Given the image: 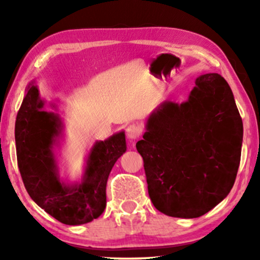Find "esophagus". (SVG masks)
I'll use <instances>...</instances> for the list:
<instances>
[{
	"label": "esophagus",
	"instance_id": "34e87169",
	"mask_svg": "<svg viewBox=\"0 0 260 260\" xmlns=\"http://www.w3.org/2000/svg\"><path fill=\"white\" fill-rule=\"evenodd\" d=\"M141 126L138 125V124H130V125L126 127V136L129 140H136V138L141 135Z\"/></svg>",
	"mask_w": 260,
	"mask_h": 260
}]
</instances>
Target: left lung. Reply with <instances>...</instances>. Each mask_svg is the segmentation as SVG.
Returning a JSON list of instances; mask_svg holds the SVG:
<instances>
[{
	"mask_svg": "<svg viewBox=\"0 0 260 260\" xmlns=\"http://www.w3.org/2000/svg\"><path fill=\"white\" fill-rule=\"evenodd\" d=\"M241 144L230 85L218 73L198 77L186 102L166 101L150 113L136 143L152 205L174 218L206 214L232 189Z\"/></svg>",
	"mask_w": 260,
	"mask_h": 260,
	"instance_id": "8db88e82",
	"label": "left lung"
}]
</instances>
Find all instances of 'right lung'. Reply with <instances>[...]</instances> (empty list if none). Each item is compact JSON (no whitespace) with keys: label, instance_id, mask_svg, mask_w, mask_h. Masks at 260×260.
<instances>
[{"label":"right lung","instance_id":"obj_1","mask_svg":"<svg viewBox=\"0 0 260 260\" xmlns=\"http://www.w3.org/2000/svg\"><path fill=\"white\" fill-rule=\"evenodd\" d=\"M55 103L40 95L35 81L27 86L15 122L17 165L24 187L35 204L65 225L77 226L99 218L106 207V183L120 156L126 151L125 133L95 141L85 158L83 175L71 182L60 177L56 149L65 124Z\"/></svg>","mask_w":260,"mask_h":260}]
</instances>
